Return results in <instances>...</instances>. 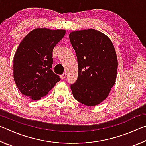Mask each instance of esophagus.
Wrapping results in <instances>:
<instances>
[{"label": "esophagus", "mask_w": 146, "mask_h": 146, "mask_svg": "<svg viewBox=\"0 0 146 146\" xmlns=\"http://www.w3.org/2000/svg\"><path fill=\"white\" fill-rule=\"evenodd\" d=\"M66 73H64L63 74H62V75H60V78L62 79H64V78H66Z\"/></svg>", "instance_id": "obj_1"}]
</instances>
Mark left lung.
Wrapping results in <instances>:
<instances>
[{"label":"left lung","mask_w":146,"mask_h":146,"mask_svg":"<svg viewBox=\"0 0 146 146\" xmlns=\"http://www.w3.org/2000/svg\"><path fill=\"white\" fill-rule=\"evenodd\" d=\"M69 37L78 61V78L71 85L74 98L93 106L107 98L117 78L118 60L108 36L96 29L71 32Z\"/></svg>","instance_id":"left-lung-1"}]
</instances>
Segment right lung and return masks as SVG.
<instances>
[{"instance_id":"1","label":"right lung","mask_w":146,"mask_h":146,"mask_svg":"<svg viewBox=\"0 0 146 146\" xmlns=\"http://www.w3.org/2000/svg\"><path fill=\"white\" fill-rule=\"evenodd\" d=\"M64 29L36 28L24 38L13 58V77L24 95L37 100L60 78L53 72V50L65 35Z\"/></svg>"}]
</instances>
